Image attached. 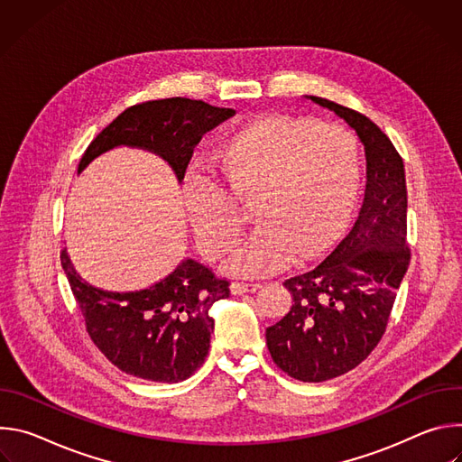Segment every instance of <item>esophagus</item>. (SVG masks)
I'll return each mask as SVG.
<instances>
[{
  "instance_id": "esophagus-1",
  "label": "esophagus",
  "mask_w": 462,
  "mask_h": 462,
  "mask_svg": "<svg viewBox=\"0 0 462 462\" xmlns=\"http://www.w3.org/2000/svg\"><path fill=\"white\" fill-rule=\"evenodd\" d=\"M261 285L259 283H245V282H236V283H232V292L234 294H245V292H254V291H257Z\"/></svg>"
}]
</instances>
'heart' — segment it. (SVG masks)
<instances>
[{"label": "heart", "instance_id": "heart-1", "mask_svg": "<svg viewBox=\"0 0 462 462\" xmlns=\"http://www.w3.org/2000/svg\"><path fill=\"white\" fill-rule=\"evenodd\" d=\"M221 184L189 173L182 207L203 254L234 250L250 207L259 223L226 263L239 276H263L298 255H316L347 216L360 177L358 146L338 124L263 116L230 134L212 159Z\"/></svg>", "mask_w": 462, "mask_h": 462}]
</instances>
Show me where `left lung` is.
Segmentation results:
<instances>
[{
	"label": "left lung",
	"mask_w": 462,
	"mask_h": 462,
	"mask_svg": "<svg viewBox=\"0 0 462 462\" xmlns=\"http://www.w3.org/2000/svg\"><path fill=\"white\" fill-rule=\"evenodd\" d=\"M344 118L365 148L364 203L349 234L318 267L285 280L289 312L267 328L274 364L301 382L337 378L362 364L385 333L410 267L408 191L401 153L365 115L305 97Z\"/></svg>",
	"instance_id": "left-lung-1"
}]
</instances>
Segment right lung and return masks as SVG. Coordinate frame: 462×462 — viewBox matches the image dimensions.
Here are the masks:
<instances>
[{"mask_svg":"<svg viewBox=\"0 0 462 462\" xmlns=\"http://www.w3.org/2000/svg\"><path fill=\"white\" fill-rule=\"evenodd\" d=\"M230 107L203 100L162 98L127 107L93 139L79 173L115 146H137L161 155L184 179L193 148L207 131L234 116ZM61 267L82 310L86 331L120 371L150 382H180L199 369L210 349L212 305L230 296V282L203 263L184 259L150 289L107 292L86 283L65 252Z\"/></svg>","mask_w":462,"mask_h":462,"instance_id":"1","label":"right lung"}]
</instances>
